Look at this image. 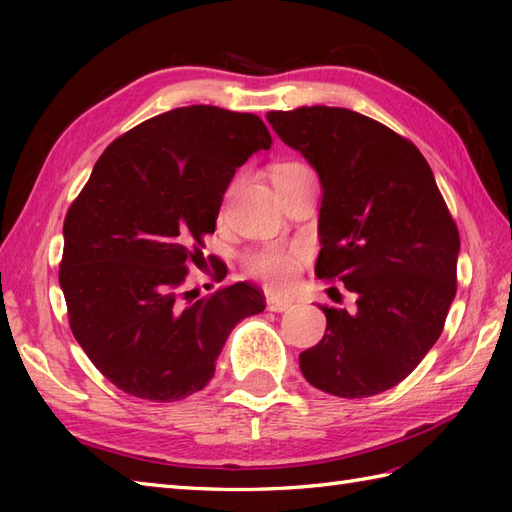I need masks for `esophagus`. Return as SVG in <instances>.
<instances>
[{
    "label": "esophagus",
    "instance_id": "1",
    "mask_svg": "<svg viewBox=\"0 0 512 512\" xmlns=\"http://www.w3.org/2000/svg\"><path fill=\"white\" fill-rule=\"evenodd\" d=\"M290 306H292V301H288V299H281V297H268L266 299V308L270 312H286Z\"/></svg>",
    "mask_w": 512,
    "mask_h": 512
}]
</instances>
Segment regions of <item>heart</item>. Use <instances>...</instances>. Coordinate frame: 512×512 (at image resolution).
Segmentation results:
<instances>
[{
    "label": "heart",
    "mask_w": 512,
    "mask_h": 512,
    "mask_svg": "<svg viewBox=\"0 0 512 512\" xmlns=\"http://www.w3.org/2000/svg\"><path fill=\"white\" fill-rule=\"evenodd\" d=\"M292 167V165H281L277 169ZM246 270L253 277L266 281L268 286L273 288H286L295 279L297 270V253L292 250H281V248H264L259 253H253L248 257Z\"/></svg>",
    "instance_id": "b5f03b06"
}]
</instances>
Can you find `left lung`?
I'll list each match as a JSON object with an SVG mask.
<instances>
[{
	"instance_id": "obj_1",
	"label": "left lung",
	"mask_w": 512,
	"mask_h": 512,
	"mask_svg": "<svg viewBox=\"0 0 512 512\" xmlns=\"http://www.w3.org/2000/svg\"><path fill=\"white\" fill-rule=\"evenodd\" d=\"M317 171L319 279H339L354 310L323 308V339L299 354L325 394L367 398L405 380L440 339L455 299L460 235L418 147L345 107L268 112Z\"/></svg>"
}]
</instances>
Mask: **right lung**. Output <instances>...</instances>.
Instances as JSON below:
<instances>
[{"mask_svg": "<svg viewBox=\"0 0 512 512\" xmlns=\"http://www.w3.org/2000/svg\"><path fill=\"white\" fill-rule=\"evenodd\" d=\"M255 114L191 105L149 118L103 151L63 222L59 284L74 339L125 394L171 402L215 374L228 334L259 314V288L237 284L184 301L235 171L270 149ZM217 277H224L217 264Z\"/></svg>", "mask_w": 512, "mask_h": 512, "instance_id": "right-lung-1", "label": "right lung"}]
</instances>
